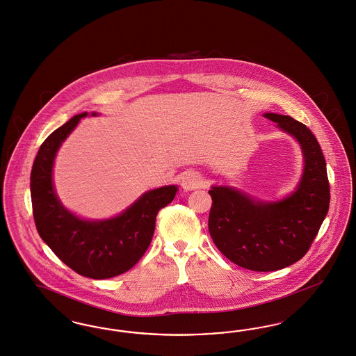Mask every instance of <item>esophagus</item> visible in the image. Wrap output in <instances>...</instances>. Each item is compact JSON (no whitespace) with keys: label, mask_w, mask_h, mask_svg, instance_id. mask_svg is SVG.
<instances>
[{"label":"esophagus","mask_w":356,"mask_h":356,"mask_svg":"<svg viewBox=\"0 0 356 356\" xmlns=\"http://www.w3.org/2000/svg\"><path fill=\"white\" fill-rule=\"evenodd\" d=\"M204 180L202 176L199 172L188 171L185 172L181 177V186L184 191H193L197 189L200 186H202Z\"/></svg>","instance_id":"34e87169"}]
</instances>
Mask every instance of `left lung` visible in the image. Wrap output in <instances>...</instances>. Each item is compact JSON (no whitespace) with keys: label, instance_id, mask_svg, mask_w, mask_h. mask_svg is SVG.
I'll list each match as a JSON object with an SVG mask.
<instances>
[{"label":"left lung","instance_id":"1","mask_svg":"<svg viewBox=\"0 0 356 356\" xmlns=\"http://www.w3.org/2000/svg\"><path fill=\"white\" fill-rule=\"evenodd\" d=\"M298 140L305 170L297 189L274 202L258 201L230 186H212L208 228L217 249L253 271L280 270L307 253L330 205L326 160L313 132L286 115H264Z\"/></svg>","mask_w":356,"mask_h":356}]
</instances>
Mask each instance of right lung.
Returning <instances> with one entry per match:
<instances>
[{
    "label": "right lung",
    "mask_w": 356,
    "mask_h": 356,
    "mask_svg": "<svg viewBox=\"0 0 356 356\" xmlns=\"http://www.w3.org/2000/svg\"><path fill=\"white\" fill-rule=\"evenodd\" d=\"M86 115L72 116L40 147L30 175L31 205L37 230L54 254L83 277L106 280L126 273L142 258L152 241L157 213L175 199L177 186L148 191L108 220H82L67 211L54 191L53 164L60 144Z\"/></svg>",
    "instance_id": "1"
}]
</instances>
